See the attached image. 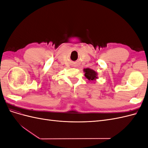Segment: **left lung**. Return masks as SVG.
Instances as JSON below:
<instances>
[{"label": "left lung", "instance_id": "8db88e82", "mask_svg": "<svg viewBox=\"0 0 148 148\" xmlns=\"http://www.w3.org/2000/svg\"><path fill=\"white\" fill-rule=\"evenodd\" d=\"M84 71L85 73V77H86V78L88 79L89 81H91H91H93V80H96V79L97 78V73L95 70L87 68L84 69Z\"/></svg>", "mask_w": 148, "mask_h": 148}]
</instances>
